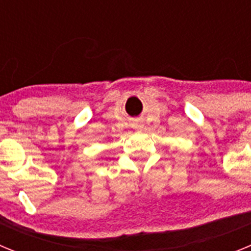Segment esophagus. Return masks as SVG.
<instances>
[{
	"label": "esophagus",
	"mask_w": 251,
	"mask_h": 251,
	"mask_svg": "<svg viewBox=\"0 0 251 251\" xmlns=\"http://www.w3.org/2000/svg\"><path fill=\"white\" fill-rule=\"evenodd\" d=\"M136 128H137V129H141V128H142V126H137Z\"/></svg>",
	"instance_id": "1"
}]
</instances>
